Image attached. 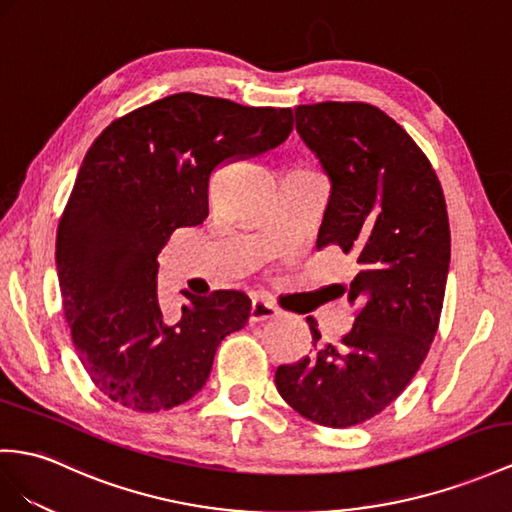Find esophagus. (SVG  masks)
Segmentation results:
<instances>
[{
	"instance_id": "1",
	"label": "esophagus",
	"mask_w": 512,
	"mask_h": 512,
	"mask_svg": "<svg viewBox=\"0 0 512 512\" xmlns=\"http://www.w3.org/2000/svg\"><path fill=\"white\" fill-rule=\"evenodd\" d=\"M279 316V309L266 303V300L255 298L253 305H251V324H259V322H266Z\"/></svg>"
}]
</instances>
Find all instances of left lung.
Here are the masks:
<instances>
[{
  "mask_svg": "<svg viewBox=\"0 0 512 512\" xmlns=\"http://www.w3.org/2000/svg\"><path fill=\"white\" fill-rule=\"evenodd\" d=\"M296 131L331 194L318 248L337 244L357 274L342 294L359 305L339 346L279 365L281 398L311 422L346 428L396 400L435 339L450 270V222L437 173L413 138L368 103L298 106Z\"/></svg>",
  "mask_w": 512,
  "mask_h": 512,
  "instance_id": "left-lung-1",
  "label": "left lung"
}]
</instances>
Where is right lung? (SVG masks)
<instances>
[{
  "label": "right lung",
  "mask_w": 512,
  "mask_h": 512,
  "mask_svg": "<svg viewBox=\"0 0 512 512\" xmlns=\"http://www.w3.org/2000/svg\"><path fill=\"white\" fill-rule=\"evenodd\" d=\"M290 108L168 95L116 119L88 149L60 218L56 266L64 318L90 381L125 409L155 413L199 393L216 348L244 329L251 298L194 296L179 318L157 298V255L209 214L214 170L279 147Z\"/></svg>",
  "instance_id": "1"
}]
</instances>
